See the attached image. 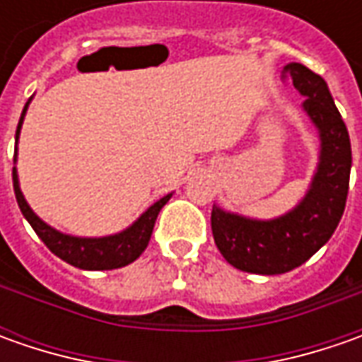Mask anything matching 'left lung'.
I'll list each match as a JSON object with an SVG mask.
<instances>
[{
    "label": "left lung",
    "instance_id": "1",
    "mask_svg": "<svg viewBox=\"0 0 362 362\" xmlns=\"http://www.w3.org/2000/svg\"><path fill=\"white\" fill-rule=\"evenodd\" d=\"M282 78L306 96L304 110L320 132V163L306 197L290 214L257 221L214 207L211 231L217 250L233 268L274 276L302 266L334 233L346 205L351 177V139L327 82L298 62L284 66Z\"/></svg>",
    "mask_w": 362,
    "mask_h": 362
}]
</instances>
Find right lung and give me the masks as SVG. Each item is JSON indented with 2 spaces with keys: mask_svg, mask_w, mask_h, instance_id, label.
Returning <instances> with one entry per match:
<instances>
[{
  "mask_svg": "<svg viewBox=\"0 0 362 362\" xmlns=\"http://www.w3.org/2000/svg\"><path fill=\"white\" fill-rule=\"evenodd\" d=\"M25 108H28V105L23 106L21 119L18 122L16 141L20 136L21 120H23V115H25ZM13 191H16V199H18L21 214L30 221V226L34 228L37 238L48 245L52 254H56L60 259L76 266L80 270H115V268H122V266L134 262L148 245L151 233H153L155 221H157V216L163 209V205L171 199V195H165L155 205H151L129 230L120 231L117 235H108V238H74V235H66V233H60L58 230L49 228L48 223H44L30 209V205L25 203L23 195H21L16 167H13Z\"/></svg>",
  "mask_w": 362,
  "mask_h": 362,
  "instance_id": "right-lung-1",
  "label": "right lung"
}]
</instances>
